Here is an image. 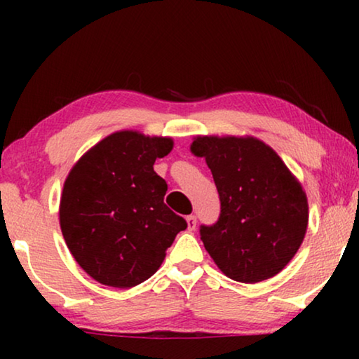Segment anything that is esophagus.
<instances>
[{"mask_svg":"<svg viewBox=\"0 0 359 359\" xmlns=\"http://www.w3.org/2000/svg\"><path fill=\"white\" fill-rule=\"evenodd\" d=\"M186 224H188L189 232H193V230L196 229V217H194V215H188V217H186Z\"/></svg>","mask_w":359,"mask_h":359,"instance_id":"34e87169","label":"esophagus"}]
</instances>
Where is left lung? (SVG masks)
<instances>
[{"label":"left lung","mask_w":359,"mask_h":359,"mask_svg":"<svg viewBox=\"0 0 359 359\" xmlns=\"http://www.w3.org/2000/svg\"><path fill=\"white\" fill-rule=\"evenodd\" d=\"M191 154L205 158L220 198L217 222L201 225L210 258L238 283L276 276L306 237L302 184L271 147L250 135H198Z\"/></svg>","instance_id":"obj_1"}]
</instances>
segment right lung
<instances>
[{
    "label": "right lung",
    "mask_w": 359,
    "mask_h": 359,
    "mask_svg": "<svg viewBox=\"0 0 359 359\" xmlns=\"http://www.w3.org/2000/svg\"><path fill=\"white\" fill-rule=\"evenodd\" d=\"M170 137L119 130L93 145L68 173L60 229L76 263L104 286L129 289L154 276L186 220L166 208L156 158Z\"/></svg>",
    "instance_id": "1"
}]
</instances>
